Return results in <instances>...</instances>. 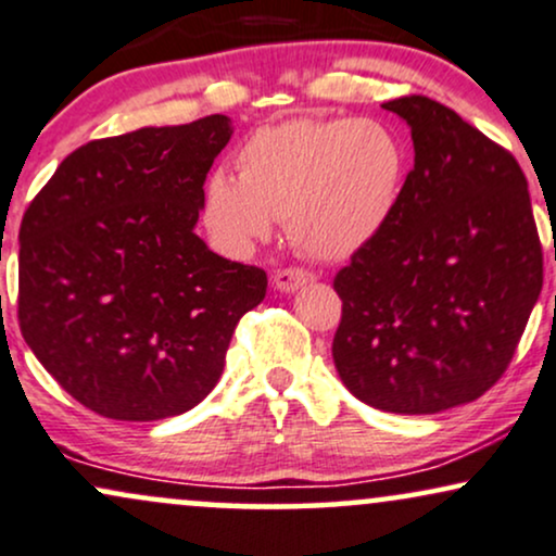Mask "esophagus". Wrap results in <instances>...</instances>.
I'll return each instance as SVG.
<instances>
[{"instance_id": "esophagus-1", "label": "esophagus", "mask_w": 556, "mask_h": 556, "mask_svg": "<svg viewBox=\"0 0 556 556\" xmlns=\"http://www.w3.org/2000/svg\"><path fill=\"white\" fill-rule=\"evenodd\" d=\"M313 279H316V274H311L307 269H295V266H290V269L274 271L271 282H274V287H277L279 292H295L298 287L311 285Z\"/></svg>"}]
</instances>
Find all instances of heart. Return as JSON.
I'll use <instances>...</instances> for the list:
<instances>
[{"instance_id": "obj_1", "label": "heart", "mask_w": 556, "mask_h": 556, "mask_svg": "<svg viewBox=\"0 0 556 556\" xmlns=\"http://www.w3.org/2000/svg\"><path fill=\"white\" fill-rule=\"evenodd\" d=\"M404 165L396 134L370 118H290L238 147V178H206L202 217L232 256L251 253L287 219L303 251L346 258L391 217Z\"/></svg>"}]
</instances>
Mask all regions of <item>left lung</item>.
<instances>
[{
	"label": "left lung",
	"instance_id": "left-lung-1",
	"mask_svg": "<svg viewBox=\"0 0 556 556\" xmlns=\"http://www.w3.org/2000/svg\"><path fill=\"white\" fill-rule=\"evenodd\" d=\"M414 168L386 225L333 277V365L365 404L438 414L503 378L544 285L528 180L505 147L425 96L383 103Z\"/></svg>",
	"mask_w": 556,
	"mask_h": 556
}]
</instances>
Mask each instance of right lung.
Returning a JSON list of instances; mask_svg holds the SVG:
<instances>
[{
  "label": "right lung",
  "instance_id": "1",
  "mask_svg": "<svg viewBox=\"0 0 556 556\" xmlns=\"http://www.w3.org/2000/svg\"><path fill=\"white\" fill-rule=\"evenodd\" d=\"M230 118L147 126L64 157L20 225L17 320L53 380L90 412L152 422L217 386L266 271L193 232Z\"/></svg>",
  "mask_w": 556,
  "mask_h": 556
}]
</instances>
